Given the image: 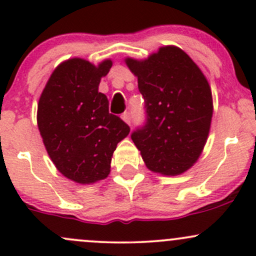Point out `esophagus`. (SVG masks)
I'll return each mask as SVG.
<instances>
[{"mask_svg": "<svg viewBox=\"0 0 256 256\" xmlns=\"http://www.w3.org/2000/svg\"><path fill=\"white\" fill-rule=\"evenodd\" d=\"M121 118H122V120L125 121L126 124H128V125H130V124H131V115H130V112H124L122 115H121Z\"/></svg>", "mask_w": 256, "mask_h": 256, "instance_id": "esophagus-1", "label": "esophagus"}]
</instances>
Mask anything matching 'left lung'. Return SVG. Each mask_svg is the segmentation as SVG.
<instances>
[{"mask_svg": "<svg viewBox=\"0 0 256 256\" xmlns=\"http://www.w3.org/2000/svg\"><path fill=\"white\" fill-rule=\"evenodd\" d=\"M144 99L146 122L131 134L147 168L177 176L200 158L207 142L213 100L204 74L187 53L161 47L144 60L126 58Z\"/></svg>", "mask_w": 256, "mask_h": 256, "instance_id": "1", "label": "left lung"}]
</instances>
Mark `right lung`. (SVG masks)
<instances>
[{
    "label": "right lung",
    "instance_id": "obj_1",
    "mask_svg": "<svg viewBox=\"0 0 256 256\" xmlns=\"http://www.w3.org/2000/svg\"><path fill=\"white\" fill-rule=\"evenodd\" d=\"M112 66L110 59L98 66L82 58L63 62L38 102V128L49 157L63 176L82 184L109 176L114 151L130 132L99 92Z\"/></svg>",
    "mask_w": 256,
    "mask_h": 256
}]
</instances>
